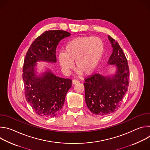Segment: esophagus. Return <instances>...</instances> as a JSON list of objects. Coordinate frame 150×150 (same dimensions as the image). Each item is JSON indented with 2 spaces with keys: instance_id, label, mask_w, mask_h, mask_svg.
<instances>
[{
  "instance_id": "obj_1",
  "label": "esophagus",
  "mask_w": 150,
  "mask_h": 150,
  "mask_svg": "<svg viewBox=\"0 0 150 150\" xmlns=\"http://www.w3.org/2000/svg\"><path fill=\"white\" fill-rule=\"evenodd\" d=\"M79 82V81L78 80H76V79H74L72 81V84H76V83H78Z\"/></svg>"
}]
</instances>
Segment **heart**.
Here are the masks:
<instances>
[{"label":"heart","mask_w":150,"mask_h":150,"mask_svg":"<svg viewBox=\"0 0 150 150\" xmlns=\"http://www.w3.org/2000/svg\"><path fill=\"white\" fill-rule=\"evenodd\" d=\"M104 52V42L99 37L82 36L70 40L65 47V52L58 55L60 66L66 74L75 67L79 74L93 73L97 67Z\"/></svg>","instance_id":"1"}]
</instances>
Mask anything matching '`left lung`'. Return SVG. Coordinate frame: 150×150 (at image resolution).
<instances>
[{
	"label": "left lung",
	"mask_w": 150,
	"mask_h": 150,
	"mask_svg": "<svg viewBox=\"0 0 150 150\" xmlns=\"http://www.w3.org/2000/svg\"><path fill=\"white\" fill-rule=\"evenodd\" d=\"M113 47L108 65L116 67V73L112 76L96 74L85 78V102L93 114L104 116L116 111L127 91L129 69L125 55L117 41L108 36Z\"/></svg>",
	"instance_id": "left-lung-1"
}]
</instances>
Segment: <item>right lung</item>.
I'll return each mask as SVG.
<instances>
[{
  "label": "right lung",
  "mask_w": 150,
  "mask_h": 150,
  "mask_svg": "<svg viewBox=\"0 0 150 150\" xmlns=\"http://www.w3.org/2000/svg\"><path fill=\"white\" fill-rule=\"evenodd\" d=\"M71 34L63 30H49L38 37L28 49L24 59L23 78L25 97L33 110L44 117L56 116L62 109L72 80L56 76L50 70L38 76L36 63L56 62L59 42Z\"/></svg>",
  "instance_id": "obj_1"
}]
</instances>
